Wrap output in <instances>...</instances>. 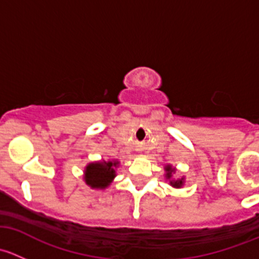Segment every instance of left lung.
Segmentation results:
<instances>
[{
  "label": "left lung",
  "instance_id": "obj_1",
  "mask_svg": "<svg viewBox=\"0 0 259 259\" xmlns=\"http://www.w3.org/2000/svg\"><path fill=\"white\" fill-rule=\"evenodd\" d=\"M165 171H166L165 178L169 180V183H170L171 187H174V188H180L183 184H184V178L177 179V180L171 179V177H173V174L176 173V169L171 168V165H166V166H165Z\"/></svg>",
  "mask_w": 259,
  "mask_h": 259
}]
</instances>
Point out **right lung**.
<instances>
[{"label": "right lung", "instance_id": "1", "mask_svg": "<svg viewBox=\"0 0 259 259\" xmlns=\"http://www.w3.org/2000/svg\"><path fill=\"white\" fill-rule=\"evenodd\" d=\"M117 165V160H103L88 164L83 171V180L93 189H105L116 176L115 168Z\"/></svg>", "mask_w": 259, "mask_h": 259}]
</instances>
